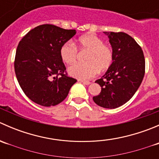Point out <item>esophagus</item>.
Returning a JSON list of instances; mask_svg holds the SVG:
<instances>
[{"instance_id": "34e87169", "label": "esophagus", "mask_w": 159, "mask_h": 159, "mask_svg": "<svg viewBox=\"0 0 159 159\" xmlns=\"http://www.w3.org/2000/svg\"><path fill=\"white\" fill-rule=\"evenodd\" d=\"M80 81H81V83H83L84 84H86V85H89V84H91V82L89 81H82V80H80Z\"/></svg>"}]
</instances>
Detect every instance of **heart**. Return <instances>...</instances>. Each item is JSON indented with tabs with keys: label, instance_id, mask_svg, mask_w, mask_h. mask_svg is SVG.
I'll use <instances>...</instances> for the list:
<instances>
[{
	"label": "heart",
	"instance_id": "obj_1",
	"mask_svg": "<svg viewBox=\"0 0 159 159\" xmlns=\"http://www.w3.org/2000/svg\"><path fill=\"white\" fill-rule=\"evenodd\" d=\"M77 47L80 51H89L85 56V63L76 64L68 69L70 75L78 79L87 80L93 78L100 71L109 69L114 61V53L111 48L104 44L103 40L94 34H86L79 38ZM72 41L62 44L60 56L67 65L75 63L78 51Z\"/></svg>",
	"mask_w": 159,
	"mask_h": 159
}]
</instances>
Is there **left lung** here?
Instances as JSON below:
<instances>
[{"instance_id": "8db88e82", "label": "left lung", "mask_w": 159, "mask_h": 159, "mask_svg": "<svg viewBox=\"0 0 159 159\" xmlns=\"http://www.w3.org/2000/svg\"><path fill=\"white\" fill-rule=\"evenodd\" d=\"M104 33L109 38L114 61L105 75L96 83L102 88L93 97L99 106L116 108L129 102L140 86L145 71V61L141 46L124 32Z\"/></svg>"}]
</instances>
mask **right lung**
I'll use <instances>...</instances> for the list:
<instances>
[{
    "mask_svg": "<svg viewBox=\"0 0 159 159\" xmlns=\"http://www.w3.org/2000/svg\"><path fill=\"white\" fill-rule=\"evenodd\" d=\"M75 34V30L46 24L30 30L20 41L14 70L20 88L32 102L54 106L68 96L77 80L68 75L60 49Z\"/></svg>",
    "mask_w": 159,
    "mask_h": 159,
    "instance_id": "right-lung-1",
    "label": "right lung"
}]
</instances>
